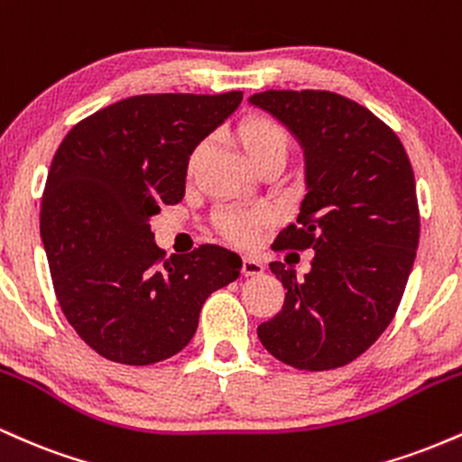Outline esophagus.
<instances>
[{"instance_id": "1", "label": "esophagus", "mask_w": 462, "mask_h": 462, "mask_svg": "<svg viewBox=\"0 0 462 462\" xmlns=\"http://www.w3.org/2000/svg\"><path fill=\"white\" fill-rule=\"evenodd\" d=\"M243 275H261L263 272H264V264L258 261V258H254V256H245L243 258Z\"/></svg>"}]
</instances>
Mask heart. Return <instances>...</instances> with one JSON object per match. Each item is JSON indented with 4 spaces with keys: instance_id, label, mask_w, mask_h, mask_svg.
<instances>
[{
    "instance_id": "obj_1",
    "label": "heart",
    "mask_w": 462,
    "mask_h": 462,
    "mask_svg": "<svg viewBox=\"0 0 462 462\" xmlns=\"http://www.w3.org/2000/svg\"><path fill=\"white\" fill-rule=\"evenodd\" d=\"M235 139L243 153L254 167H261L264 162H286L291 153V134L273 116L263 113L245 115L235 125ZM206 156V143H199L190 152L187 169L193 176L199 169ZM269 215L258 213V210H226L217 219V226L227 238L235 243H252L269 226Z\"/></svg>"
}]
</instances>
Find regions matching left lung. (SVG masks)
<instances>
[{
  "mask_svg": "<svg viewBox=\"0 0 462 462\" xmlns=\"http://www.w3.org/2000/svg\"><path fill=\"white\" fill-rule=\"evenodd\" d=\"M295 134L306 195L275 252L312 249L304 278L272 263L282 310L258 326L272 356L301 371L352 363L395 317L419 245L415 173L397 134L371 110L330 91L249 97Z\"/></svg>",
  "mask_w": 462,
  "mask_h": 462,
  "instance_id": "1",
  "label": "left lung"
}]
</instances>
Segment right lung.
Wrapping results in <instances>:
<instances>
[{
	"label": "right lung",
	"mask_w": 462,
	"mask_h": 462,
	"mask_svg": "<svg viewBox=\"0 0 462 462\" xmlns=\"http://www.w3.org/2000/svg\"><path fill=\"white\" fill-rule=\"evenodd\" d=\"M241 99L134 95L88 115L58 145L41 238L58 304L99 356L134 367L176 356L208 295L238 278L241 258L210 243L164 258L150 217L182 201L190 152Z\"/></svg>",
	"instance_id": "add662e5"
}]
</instances>
